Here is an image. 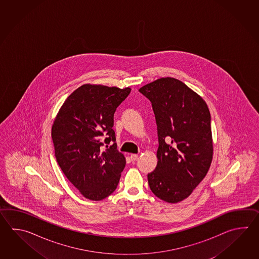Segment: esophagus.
Returning <instances> with one entry per match:
<instances>
[{
  "instance_id": "34e87169",
  "label": "esophagus",
  "mask_w": 259,
  "mask_h": 259,
  "mask_svg": "<svg viewBox=\"0 0 259 259\" xmlns=\"http://www.w3.org/2000/svg\"><path fill=\"white\" fill-rule=\"evenodd\" d=\"M138 157H139L138 154H131V160H132V161H136V160L138 159Z\"/></svg>"
}]
</instances>
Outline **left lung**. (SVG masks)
Segmentation results:
<instances>
[{
    "label": "left lung",
    "mask_w": 259,
    "mask_h": 259,
    "mask_svg": "<svg viewBox=\"0 0 259 259\" xmlns=\"http://www.w3.org/2000/svg\"><path fill=\"white\" fill-rule=\"evenodd\" d=\"M139 92L152 103L159 143L149 186L156 197L179 203L203 181L212 162L209 109L201 96L174 77H161Z\"/></svg>",
    "instance_id": "1"
}]
</instances>
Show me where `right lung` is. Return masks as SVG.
<instances>
[{"label":"right lung","mask_w":259,"mask_h":259,"mask_svg":"<svg viewBox=\"0 0 259 259\" xmlns=\"http://www.w3.org/2000/svg\"><path fill=\"white\" fill-rule=\"evenodd\" d=\"M131 91L84 84L66 98L55 117V158L85 198L103 200L117 187L126 159L116 149L114 114ZM105 143V150L101 147Z\"/></svg>","instance_id":"obj_1"}]
</instances>
